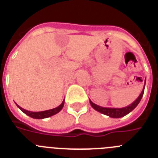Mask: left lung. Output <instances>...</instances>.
I'll return each mask as SVG.
<instances>
[{
	"label": "left lung",
	"mask_w": 158,
	"mask_h": 158,
	"mask_svg": "<svg viewBox=\"0 0 158 158\" xmlns=\"http://www.w3.org/2000/svg\"><path fill=\"white\" fill-rule=\"evenodd\" d=\"M145 85H146V81H145ZM144 89H145V85L143 89H142V93L139 95V96L135 101L132 103L131 104L128 105L127 107H122V108H111V107H100L99 105H96V104L93 103L91 100H89L90 102V104H91L92 107L94 108L96 111H99V112L104 114V115H107V116H110L111 118H121L123 116H125L126 115L129 114L131 111H133L135 107L138 106V104H139L141 99H142V96H143V93H144Z\"/></svg>",
	"instance_id": "8db88e82"
}]
</instances>
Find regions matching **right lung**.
Returning <instances> with one entry per match:
<instances>
[{
	"label": "right lung",
	"mask_w": 158,
	"mask_h": 158,
	"mask_svg": "<svg viewBox=\"0 0 158 158\" xmlns=\"http://www.w3.org/2000/svg\"><path fill=\"white\" fill-rule=\"evenodd\" d=\"M64 103H65V100L62 101V103L60 104L58 107H55V108H53V109H50V110H47V111H37V112H34V111H27V110H25L23 108H22L21 107H19L18 104H16L18 107H19V109L21 110L23 113H25L26 115H28V116L31 117L33 118H37V119H42V118H48V117H51L52 115H55L57 113L59 112L62 109V107L64 106Z\"/></svg>",
	"instance_id": "right-lung-1"
}]
</instances>
